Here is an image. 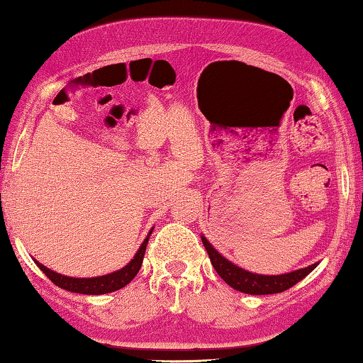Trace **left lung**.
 Masks as SVG:
<instances>
[{
	"label": "left lung",
	"instance_id": "1",
	"mask_svg": "<svg viewBox=\"0 0 363 363\" xmlns=\"http://www.w3.org/2000/svg\"><path fill=\"white\" fill-rule=\"evenodd\" d=\"M201 240H203L206 251L209 254L213 269H216V272L220 275L222 280L230 284L233 289L246 294L260 296L283 293V291L294 286L296 283H299L302 278H306L308 273L318 265L312 264L308 267H304V269L293 270L289 273H281V275H260V273H252L241 269V267H238L227 257H223V255L207 241V238L204 235H201Z\"/></svg>",
	"mask_w": 363,
	"mask_h": 363
}]
</instances>
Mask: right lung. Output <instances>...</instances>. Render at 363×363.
I'll return each instance as SVG.
<instances>
[{
	"instance_id": "add662e5",
	"label": "right lung",
	"mask_w": 363,
	"mask_h": 363,
	"mask_svg": "<svg viewBox=\"0 0 363 363\" xmlns=\"http://www.w3.org/2000/svg\"><path fill=\"white\" fill-rule=\"evenodd\" d=\"M152 230H150V233L145 238V241L141 242V246L136 254L133 255V259L130 262L112 273H108V275L103 277H93V278H75V277H67V275H61L55 270L48 269L46 265L40 264L38 260L33 259V262L38 265V269L45 273V275L50 278V280L56 284V286L72 291V293H79V294H106V293H112V291H117L133 280L136 277V273L140 272L141 264H143V257H145V251H146V245L150 241V236L152 233Z\"/></svg>"
}]
</instances>
